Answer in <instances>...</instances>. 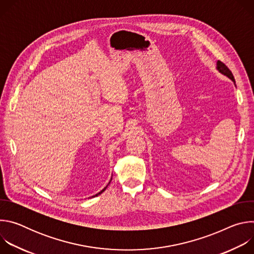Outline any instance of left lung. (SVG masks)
<instances>
[{
	"label": "left lung",
	"instance_id": "left-lung-1",
	"mask_svg": "<svg viewBox=\"0 0 254 254\" xmlns=\"http://www.w3.org/2000/svg\"><path fill=\"white\" fill-rule=\"evenodd\" d=\"M217 69H218L219 72H221L222 74L226 75L228 78H230L235 83V79H234V76L232 74V72L229 70V68L223 62H221L219 60L217 61Z\"/></svg>",
	"mask_w": 254,
	"mask_h": 254
}]
</instances>
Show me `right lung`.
<instances>
[{"label": "right lung", "instance_id": "right-lung-1", "mask_svg": "<svg viewBox=\"0 0 254 254\" xmlns=\"http://www.w3.org/2000/svg\"><path fill=\"white\" fill-rule=\"evenodd\" d=\"M105 189H106V187H105V188H104V189H103V190H101V191H100V192H99V193H98V194H96V195H95V196H97V195H99V194H101V193H102V192H103V191H104V190H105ZM93 197H94V196H93Z\"/></svg>", "mask_w": 254, "mask_h": 254}]
</instances>
